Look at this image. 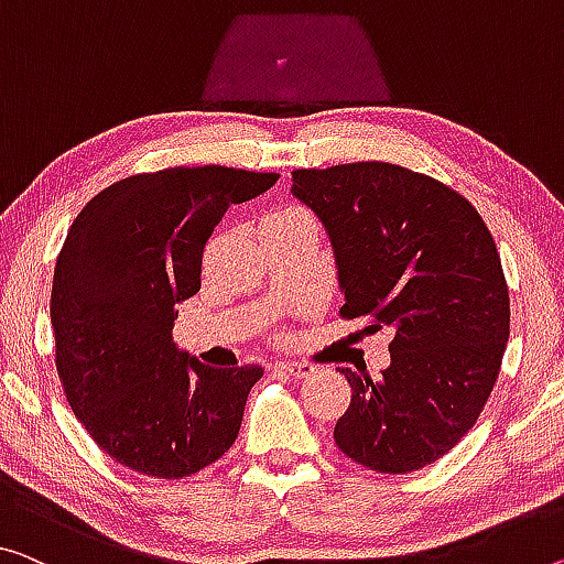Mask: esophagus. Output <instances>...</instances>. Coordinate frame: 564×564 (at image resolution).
<instances>
[{"mask_svg":"<svg viewBox=\"0 0 564 564\" xmlns=\"http://www.w3.org/2000/svg\"><path fill=\"white\" fill-rule=\"evenodd\" d=\"M274 368L288 372V376H292V378H307L310 372H315V368H312L310 362H294V360H280V362H274Z\"/></svg>","mask_w":564,"mask_h":564,"instance_id":"esophagus-1","label":"esophagus"}]
</instances>
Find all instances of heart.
<instances>
[{
  "instance_id": "obj_1",
  "label": "heart",
  "mask_w": 564,
  "mask_h": 564,
  "mask_svg": "<svg viewBox=\"0 0 564 564\" xmlns=\"http://www.w3.org/2000/svg\"><path fill=\"white\" fill-rule=\"evenodd\" d=\"M300 214H305V212H302V209H292V206H290V209H282V212H276V214H272V216H300Z\"/></svg>"
}]
</instances>
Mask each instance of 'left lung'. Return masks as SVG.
<instances>
[{
  "label": "left lung",
  "instance_id": "obj_1",
  "mask_svg": "<svg viewBox=\"0 0 564 564\" xmlns=\"http://www.w3.org/2000/svg\"><path fill=\"white\" fill-rule=\"evenodd\" d=\"M292 194L330 234L345 319L391 327L378 378L352 388L335 444L380 474L441 458L484 411L509 340V290L491 231L469 198L383 161L292 171Z\"/></svg>",
  "mask_w": 564,
  "mask_h": 564
}]
</instances>
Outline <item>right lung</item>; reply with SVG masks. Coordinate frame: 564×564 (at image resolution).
Here are the masks:
<instances>
[{"label": "right lung", "instance_id": "add662e5", "mask_svg": "<svg viewBox=\"0 0 564 564\" xmlns=\"http://www.w3.org/2000/svg\"><path fill=\"white\" fill-rule=\"evenodd\" d=\"M280 173L176 166L102 188L55 264L50 317L67 403L110 458L184 479L229 452L259 366L212 368L173 343L176 305L202 290V257L229 204Z\"/></svg>", "mask_w": 564, "mask_h": 564}]
</instances>
